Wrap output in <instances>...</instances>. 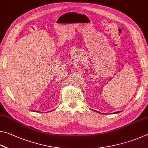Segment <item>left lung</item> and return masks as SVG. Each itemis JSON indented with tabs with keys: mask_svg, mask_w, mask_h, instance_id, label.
<instances>
[{
	"mask_svg": "<svg viewBox=\"0 0 148 148\" xmlns=\"http://www.w3.org/2000/svg\"><path fill=\"white\" fill-rule=\"evenodd\" d=\"M119 112H115V113H118Z\"/></svg>",
	"mask_w": 148,
	"mask_h": 148,
	"instance_id": "8db88e82",
	"label": "left lung"
}]
</instances>
